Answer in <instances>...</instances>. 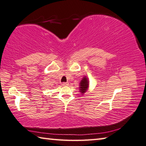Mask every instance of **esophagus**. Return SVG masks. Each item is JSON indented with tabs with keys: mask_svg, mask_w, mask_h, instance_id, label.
I'll use <instances>...</instances> for the list:
<instances>
[{
	"mask_svg": "<svg viewBox=\"0 0 146 146\" xmlns=\"http://www.w3.org/2000/svg\"><path fill=\"white\" fill-rule=\"evenodd\" d=\"M62 86H69V83L68 82H63Z\"/></svg>",
	"mask_w": 146,
	"mask_h": 146,
	"instance_id": "esophagus-1",
	"label": "esophagus"
}]
</instances>
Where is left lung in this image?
<instances>
[{
	"label": "left lung",
	"mask_w": 146,
	"mask_h": 146,
	"mask_svg": "<svg viewBox=\"0 0 146 146\" xmlns=\"http://www.w3.org/2000/svg\"><path fill=\"white\" fill-rule=\"evenodd\" d=\"M89 86H90V81H89V79L87 76H84L81 80L80 84H79V91L82 95H83L87 91Z\"/></svg>",
	"instance_id": "1"
}]
</instances>
